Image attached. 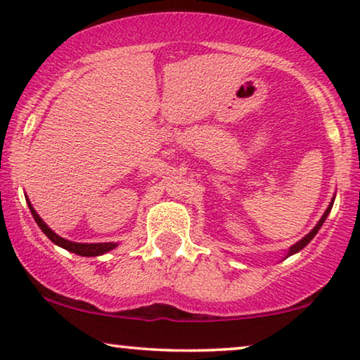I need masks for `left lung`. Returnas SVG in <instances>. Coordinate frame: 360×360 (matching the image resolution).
Masks as SVG:
<instances>
[{
  "mask_svg": "<svg viewBox=\"0 0 360 360\" xmlns=\"http://www.w3.org/2000/svg\"><path fill=\"white\" fill-rule=\"evenodd\" d=\"M334 198H336V196H333L331 203H329V206H328V208H326V211H324V214L321 216V219H319V221H318V224H316V226H314V228H313L311 231H309V233H308L307 236H304V238H303V239H300V240H298V243H295V244L292 245V248H290V249H288V252H287V255H285V257H290V255H293V254H297V252H300V250H302V249L304 248V245H308V243H311V239L314 238V236H316V234H318V231H319V229H321V226H323V223H324V221H326V218H328V214H329V213H331V208H333V205H334Z\"/></svg>",
  "mask_w": 360,
  "mask_h": 360,
  "instance_id": "1",
  "label": "left lung"
}]
</instances>
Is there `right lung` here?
I'll use <instances>...</instances> for the list:
<instances>
[{"label":"right lung","mask_w":360,"mask_h":360,"mask_svg":"<svg viewBox=\"0 0 360 360\" xmlns=\"http://www.w3.org/2000/svg\"><path fill=\"white\" fill-rule=\"evenodd\" d=\"M26 201H27L29 210H31V214L34 216V219H36L39 228H41L42 233L46 234L53 244H57L58 248H63L65 250H68V252L83 255V257H96V255H103V254L110 252V250H112L115 248H117V243H96V244H86L85 243V244H83V243H73V240L60 238V236L53 233V231L49 228L46 223H44L41 216L37 214V211L34 210V206L31 205L29 198Z\"/></svg>","instance_id":"1"}]
</instances>
